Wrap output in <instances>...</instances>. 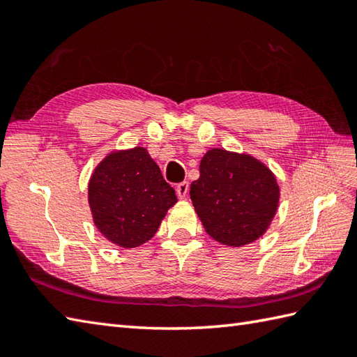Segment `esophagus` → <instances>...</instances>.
<instances>
[{"mask_svg": "<svg viewBox=\"0 0 357 357\" xmlns=\"http://www.w3.org/2000/svg\"><path fill=\"white\" fill-rule=\"evenodd\" d=\"M176 193H178V196H179L181 199L185 198L187 193H188V183H187V181H184V183H179L176 185Z\"/></svg>", "mask_w": 357, "mask_h": 357, "instance_id": "obj_1", "label": "esophagus"}]
</instances>
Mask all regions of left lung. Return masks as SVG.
I'll return each mask as SVG.
<instances>
[{
  "instance_id": "8db88e82",
  "label": "left lung",
  "mask_w": 357,
  "mask_h": 357,
  "mask_svg": "<svg viewBox=\"0 0 357 357\" xmlns=\"http://www.w3.org/2000/svg\"><path fill=\"white\" fill-rule=\"evenodd\" d=\"M190 198L204 229L219 244L242 247L261 238L279 204L275 174L250 155L208 150Z\"/></svg>"
}]
</instances>
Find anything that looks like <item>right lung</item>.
Segmentation results:
<instances>
[{"label":"right lung","instance_id":"right-lung-1","mask_svg":"<svg viewBox=\"0 0 357 357\" xmlns=\"http://www.w3.org/2000/svg\"><path fill=\"white\" fill-rule=\"evenodd\" d=\"M176 202L173 187L142 147L107 155L89 183L95 225L110 242L124 248L153 238L167 210Z\"/></svg>","mask_w":357,"mask_h":357}]
</instances>
